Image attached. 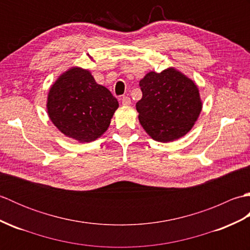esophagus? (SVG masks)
Listing matches in <instances>:
<instances>
[{"label":"esophagus","mask_w":250,"mask_h":250,"mask_svg":"<svg viewBox=\"0 0 250 250\" xmlns=\"http://www.w3.org/2000/svg\"><path fill=\"white\" fill-rule=\"evenodd\" d=\"M121 103L124 106H129L131 105V99L129 97H124L121 99Z\"/></svg>","instance_id":"obj_1"}]
</instances>
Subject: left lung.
<instances>
[{"label":"left lung","mask_w":250,"mask_h":250,"mask_svg":"<svg viewBox=\"0 0 250 250\" xmlns=\"http://www.w3.org/2000/svg\"><path fill=\"white\" fill-rule=\"evenodd\" d=\"M143 92L136 103L139 120L152 140L168 143L192 129L202 110L199 88L175 67L149 72L140 81Z\"/></svg>","instance_id":"obj_1"}]
</instances>
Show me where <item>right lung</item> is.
Returning a JSON list of instances; mask_svg holds the SVG:
<instances>
[{"label": "right lung", "mask_w": 250, "mask_h": 250, "mask_svg": "<svg viewBox=\"0 0 250 250\" xmlns=\"http://www.w3.org/2000/svg\"><path fill=\"white\" fill-rule=\"evenodd\" d=\"M118 101L95 82L91 72L72 66L51 84L47 95V114L61 133L79 143L102 136L110 125Z\"/></svg>", "instance_id": "1"}]
</instances>
